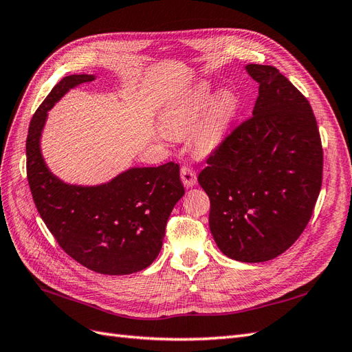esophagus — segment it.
I'll return each mask as SVG.
<instances>
[{
    "mask_svg": "<svg viewBox=\"0 0 352 352\" xmlns=\"http://www.w3.org/2000/svg\"><path fill=\"white\" fill-rule=\"evenodd\" d=\"M180 179L186 188H192L197 184V172L192 167H182L180 170Z\"/></svg>",
    "mask_w": 352,
    "mask_h": 352,
    "instance_id": "34e87169",
    "label": "esophagus"
}]
</instances>
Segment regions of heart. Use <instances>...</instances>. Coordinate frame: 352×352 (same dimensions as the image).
Listing matches in <instances>:
<instances>
[{
  "instance_id": "obj_1",
  "label": "heart",
  "mask_w": 352,
  "mask_h": 352,
  "mask_svg": "<svg viewBox=\"0 0 352 352\" xmlns=\"http://www.w3.org/2000/svg\"><path fill=\"white\" fill-rule=\"evenodd\" d=\"M239 113V100L229 91L212 98L206 85L190 89L170 101L162 111L163 129L160 140L170 141L172 136L190 132V141L202 154L217 151L225 144L230 127Z\"/></svg>"
}]
</instances>
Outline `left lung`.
I'll return each instance as SVG.
<instances>
[{
  "mask_svg": "<svg viewBox=\"0 0 352 352\" xmlns=\"http://www.w3.org/2000/svg\"><path fill=\"white\" fill-rule=\"evenodd\" d=\"M258 82L252 117L238 126L198 176L210 230L226 257L276 258L300 238L322 188L323 151L311 105L273 66H245Z\"/></svg>",
  "mask_w": 352,
  "mask_h": 352,
  "instance_id": "left-lung-1",
  "label": "left lung"
}]
</instances>
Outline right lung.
Masks as SVG:
<instances>
[{
	"label": "right lung",
	"instance_id": "right-lung-1",
	"mask_svg": "<svg viewBox=\"0 0 352 352\" xmlns=\"http://www.w3.org/2000/svg\"><path fill=\"white\" fill-rule=\"evenodd\" d=\"M92 80L95 74L63 78L39 105L26 140L28 180L42 220L73 260L101 274H131L158 257L168 216L185 188L173 162L131 167L91 186L66 184L51 172L41 151L48 111L70 89Z\"/></svg>",
	"mask_w": 352,
	"mask_h": 352
}]
</instances>
